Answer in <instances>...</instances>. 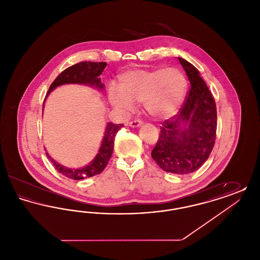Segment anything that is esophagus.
<instances>
[{
  "instance_id": "34e87169",
  "label": "esophagus",
  "mask_w": 260,
  "mask_h": 260,
  "mask_svg": "<svg viewBox=\"0 0 260 260\" xmlns=\"http://www.w3.org/2000/svg\"><path fill=\"white\" fill-rule=\"evenodd\" d=\"M142 124H143V123H142V121H140V120H134V121L129 122L128 125L132 126V127H138V126H141Z\"/></svg>"
}]
</instances>
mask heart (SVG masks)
I'll return each mask as SVG.
<instances>
[{"instance_id": "b5f03b06", "label": "heart", "mask_w": 260, "mask_h": 260, "mask_svg": "<svg viewBox=\"0 0 260 260\" xmlns=\"http://www.w3.org/2000/svg\"><path fill=\"white\" fill-rule=\"evenodd\" d=\"M186 79L174 67L160 69H132L119 77L118 88L109 87L112 106L124 112L134 108L133 102H143L150 116L157 119L171 117L184 99Z\"/></svg>"}]
</instances>
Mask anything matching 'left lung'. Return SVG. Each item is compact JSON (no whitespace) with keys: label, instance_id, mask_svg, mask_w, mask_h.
Masks as SVG:
<instances>
[{"label":"left lung","instance_id":"obj_1","mask_svg":"<svg viewBox=\"0 0 260 260\" xmlns=\"http://www.w3.org/2000/svg\"><path fill=\"white\" fill-rule=\"evenodd\" d=\"M191 88L182 108L165 121L151 156L168 173H194L210 157L216 136V105L198 69L178 57Z\"/></svg>","mask_w":260,"mask_h":260}]
</instances>
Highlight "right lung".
Instances as JSON below:
<instances>
[{"instance_id": "obj_1", "label": "right lung", "mask_w": 260, "mask_h": 260, "mask_svg": "<svg viewBox=\"0 0 260 260\" xmlns=\"http://www.w3.org/2000/svg\"><path fill=\"white\" fill-rule=\"evenodd\" d=\"M106 65L107 63L105 62L83 61L79 62L77 64L68 67L67 69H65L63 72L58 75L56 79L53 81V83L50 85L47 96L45 99V102H46V99H48V96L50 95V92L54 88L63 85H70V84L84 85V86L96 88L98 90L102 91L105 86L101 83V79L99 78V75H101L103 72ZM45 102L43 105V111L45 107ZM123 126L124 124L107 123L104 136L102 138L96 156L92 161L88 162L83 168L71 169V168L62 166L55 160H53L45 148L46 154L50 161L53 164L56 171L68 178H71L74 180H80L87 177L94 176L96 174L102 173L105 167L107 166L113 153L115 136L118 133V131Z\"/></svg>"}]
</instances>
